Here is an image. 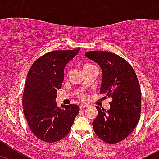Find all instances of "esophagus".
<instances>
[{
    "label": "esophagus",
    "mask_w": 159,
    "mask_h": 159,
    "mask_svg": "<svg viewBox=\"0 0 159 159\" xmlns=\"http://www.w3.org/2000/svg\"><path fill=\"white\" fill-rule=\"evenodd\" d=\"M88 106H89V105H88V104H82V105H81V106H80V108H81V109H83V108H87Z\"/></svg>",
    "instance_id": "34e87169"
}]
</instances>
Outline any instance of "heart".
<instances>
[{
  "label": "heart",
  "mask_w": 159,
  "mask_h": 159,
  "mask_svg": "<svg viewBox=\"0 0 159 159\" xmlns=\"http://www.w3.org/2000/svg\"><path fill=\"white\" fill-rule=\"evenodd\" d=\"M91 67H94V65H91V64H89V63H86V64H84L82 66V68H83V70L88 69V68H91ZM82 98H84V96H81Z\"/></svg>",
  "instance_id": "1"
}]
</instances>
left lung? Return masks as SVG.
Here are the masks:
<instances>
[{
  "label": "left lung",
  "mask_w": 159,
  "mask_h": 159,
  "mask_svg": "<svg viewBox=\"0 0 159 159\" xmlns=\"http://www.w3.org/2000/svg\"><path fill=\"white\" fill-rule=\"evenodd\" d=\"M85 56L102 68L100 94L112 98L109 110L96 106L93 129L102 141L116 144L132 132L140 119L142 95L137 75L127 61L114 53L93 51Z\"/></svg>",
  "instance_id": "left-lung-1"
}]
</instances>
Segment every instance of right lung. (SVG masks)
<instances>
[{"instance_id": "right-lung-1", "label": "right lung", "mask_w": 159, "mask_h": 159, "mask_svg": "<svg viewBox=\"0 0 159 159\" xmlns=\"http://www.w3.org/2000/svg\"><path fill=\"white\" fill-rule=\"evenodd\" d=\"M80 48L53 51L38 57L30 67L22 105L30 131L40 140L55 142L69 133L80 108L70 104L58 108L57 90L64 81V68Z\"/></svg>"}]
</instances>
